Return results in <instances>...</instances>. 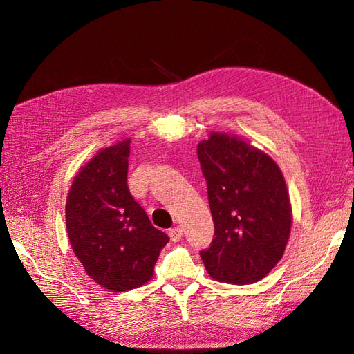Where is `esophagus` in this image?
<instances>
[{
  "label": "esophagus",
  "instance_id": "34e87169",
  "mask_svg": "<svg viewBox=\"0 0 354 354\" xmlns=\"http://www.w3.org/2000/svg\"><path fill=\"white\" fill-rule=\"evenodd\" d=\"M169 238L173 242H178L181 238H183V230H181L180 227L169 229Z\"/></svg>",
  "mask_w": 354,
  "mask_h": 354
}]
</instances>
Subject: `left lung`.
Masks as SVG:
<instances>
[{
  "label": "left lung",
  "instance_id": "1",
  "mask_svg": "<svg viewBox=\"0 0 354 354\" xmlns=\"http://www.w3.org/2000/svg\"><path fill=\"white\" fill-rule=\"evenodd\" d=\"M208 186L214 239L201 259L218 282L261 281L281 261L291 234L292 208L274 160L238 136L211 131L198 145Z\"/></svg>",
  "mask_w": 354,
  "mask_h": 354
}]
</instances>
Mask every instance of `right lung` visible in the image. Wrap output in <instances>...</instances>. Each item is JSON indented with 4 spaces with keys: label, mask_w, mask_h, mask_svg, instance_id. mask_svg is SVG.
I'll use <instances>...</instances> for the list:
<instances>
[{
    "label": "right lung",
    "mask_w": 354,
    "mask_h": 354,
    "mask_svg": "<svg viewBox=\"0 0 354 354\" xmlns=\"http://www.w3.org/2000/svg\"><path fill=\"white\" fill-rule=\"evenodd\" d=\"M131 138L100 149L75 176L66 198L72 250L91 279L124 292L152 279L169 238L152 226L127 185Z\"/></svg>",
    "instance_id": "obj_1"
}]
</instances>
